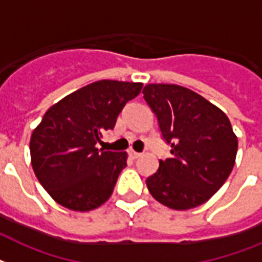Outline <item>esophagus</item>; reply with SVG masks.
<instances>
[{"instance_id": "34e87169", "label": "esophagus", "mask_w": 262, "mask_h": 262, "mask_svg": "<svg viewBox=\"0 0 262 262\" xmlns=\"http://www.w3.org/2000/svg\"><path fill=\"white\" fill-rule=\"evenodd\" d=\"M130 156H132V159H138V157L142 156V153L136 152V150H130Z\"/></svg>"}]
</instances>
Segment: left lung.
I'll return each mask as SVG.
<instances>
[{
	"mask_svg": "<svg viewBox=\"0 0 262 262\" xmlns=\"http://www.w3.org/2000/svg\"><path fill=\"white\" fill-rule=\"evenodd\" d=\"M144 99L156 114L171 157L146 179L157 202L188 210L207 202L233 171L238 140L220 107L187 87L150 83Z\"/></svg>",
	"mask_w": 262,
	"mask_h": 262,
	"instance_id": "left-lung-1",
	"label": "left lung"
}]
</instances>
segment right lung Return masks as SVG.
Returning a JSON list of instances; mask_svg holds the SVG:
<instances>
[{"mask_svg":"<svg viewBox=\"0 0 262 262\" xmlns=\"http://www.w3.org/2000/svg\"><path fill=\"white\" fill-rule=\"evenodd\" d=\"M141 89L142 83L98 80L47 110L31 136V163L40 184L59 205L90 211L109 199L127 153L98 149L97 142Z\"/></svg>","mask_w":262,"mask_h":262,"instance_id":"obj_1","label":"right lung"}]
</instances>
